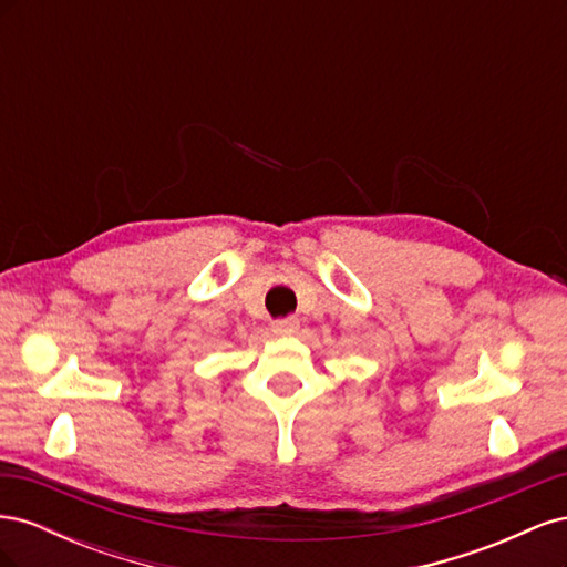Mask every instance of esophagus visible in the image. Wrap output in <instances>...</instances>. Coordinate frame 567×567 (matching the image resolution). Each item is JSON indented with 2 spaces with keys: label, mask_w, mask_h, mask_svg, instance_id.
<instances>
[{
  "label": "esophagus",
  "mask_w": 567,
  "mask_h": 567,
  "mask_svg": "<svg viewBox=\"0 0 567 567\" xmlns=\"http://www.w3.org/2000/svg\"><path fill=\"white\" fill-rule=\"evenodd\" d=\"M298 329H300V321L296 317L279 319V321L271 323V331L277 333V336H293Z\"/></svg>",
  "instance_id": "1"
}]
</instances>
